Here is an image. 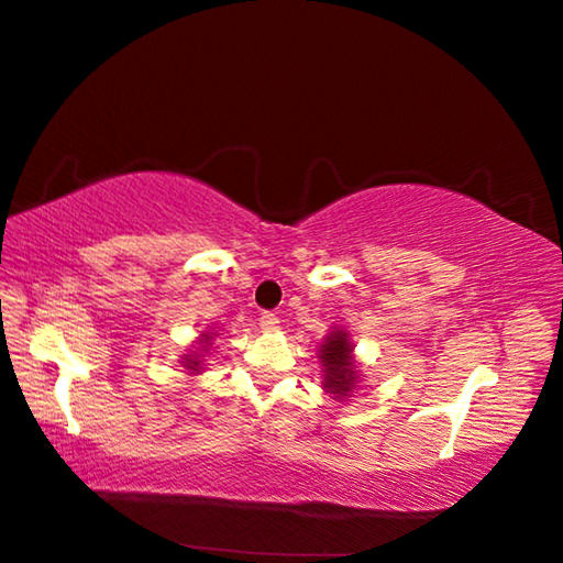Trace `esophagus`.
Masks as SVG:
<instances>
[{
    "label": "esophagus",
    "instance_id": "esophagus-1",
    "mask_svg": "<svg viewBox=\"0 0 563 563\" xmlns=\"http://www.w3.org/2000/svg\"><path fill=\"white\" fill-rule=\"evenodd\" d=\"M258 324H261L263 331H278L280 319H278V314H273V312H263L258 317Z\"/></svg>",
    "mask_w": 563,
    "mask_h": 563
}]
</instances>
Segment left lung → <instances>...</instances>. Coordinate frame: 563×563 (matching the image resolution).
Wrapping results in <instances>:
<instances>
[{
	"label": "left lung",
	"instance_id": "8db88e82",
	"mask_svg": "<svg viewBox=\"0 0 563 563\" xmlns=\"http://www.w3.org/2000/svg\"><path fill=\"white\" fill-rule=\"evenodd\" d=\"M353 345L343 331H333L321 345V365H324V389L341 397H349L355 387V367L351 363Z\"/></svg>",
	"mask_w": 563,
	"mask_h": 563
}]
</instances>
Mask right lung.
Returning a JSON list of instances; mask_svg holds the SVG:
<instances>
[{
  "instance_id": "1",
  "label": "right lung",
  "mask_w": 563,
  "mask_h": 563,
  "mask_svg": "<svg viewBox=\"0 0 563 563\" xmlns=\"http://www.w3.org/2000/svg\"><path fill=\"white\" fill-rule=\"evenodd\" d=\"M208 341H210V336L202 339V343H206V345H202V351L208 349ZM186 367L194 369V373H198V369H200V355H188V357H186Z\"/></svg>"
}]
</instances>
